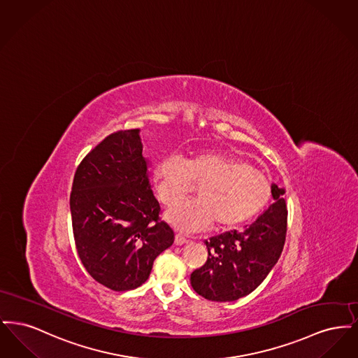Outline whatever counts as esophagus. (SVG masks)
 Returning <instances> with one entry per match:
<instances>
[{
	"instance_id": "1",
	"label": "esophagus",
	"mask_w": 358,
	"mask_h": 358,
	"mask_svg": "<svg viewBox=\"0 0 358 358\" xmlns=\"http://www.w3.org/2000/svg\"><path fill=\"white\" fill-rule=\"evenodd\" d=\"M174 243H176L177 245H184L185 243H187V238H184L182 235L177 234V235H176V238H174Z\"/></svg>"
}]
</instances>
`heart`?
I'll return each mask as SVG.
<instances>
[{
  "label": "heart",
  "instance_id": "heart-1",
  "mask_svg": "<svg viewBox=\"0 0 358 358\" xmlns=\"http://www.w3.org/2000/svg\"><path fill=\"white\" fill-rule=\"evenodd\" d=\"M154 181L158 199L171 205L198 185L194 200L174 205L165 217L177 229L196 232L215 222L217 228H234L252 219L271 196L267 177L248 164L220 153H201L181 161H161Z\"/></svg>",
  "mask_w": 358,
  "mask_h": 358
}]
</instances>
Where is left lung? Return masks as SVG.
<instances>
[{
  "mask_svg": "<svg viewBox=\"0 0 358 358\" xmlns=\"http://www.w3.org/2000/svg\"><path fill=\"white\" fill-rule=\"evenodd\" d=\"M275 203L243 231L205 240L208 259L190 275L193 289L208 301L232 302L252 292L273 270L287 232L285 189L273 184Z\"/></svg>",
  "mask_w": 358,
  "mask_h": 358,
  "instance_id": "8db88e82",
  "label": "left lung"
}]
</instances>
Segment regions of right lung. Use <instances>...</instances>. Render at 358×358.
I'll list each match as a JSON object with an SVG mask.
<instances>
[{
  "label": "right lung",
  "mask_w": 358,
  "mask_h": 358,
  "mask_svg": "<svg viewBox=\"0 0 358 358\" xmlns=\"http://www.w3.org/2000/svg\"><path fill=\"white\" fill-rule=\"evenodd\" d=\"M139 129L110 134L78 166L69 199L78 255L107 289L139 287L174 232L159 220V204L142 155Z\"/></svg>",
  "instance_id": "add662e5"
}]
</instances>
